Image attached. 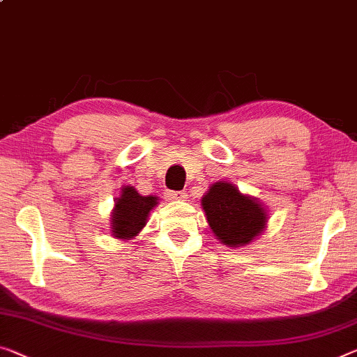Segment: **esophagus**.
<instances>
[{
  "mask_svg": "<svg viewBox=\"0 0 357 357\" xmlns=\"http://www.w3.org/2000/svg\"><path fill=\"white\" fill-rule=\"evenodd\" d=\"M166 197L169 201H186L188 195H186V191H167Z\"/></svg>",
  "mask_w": 357,
  "mask_h": 357,
  "instance_id": "obj_1",
  "label": "esophagus"
}]
</instances>
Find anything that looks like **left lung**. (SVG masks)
I'll use <instances>...</instances> for the list:
<instances>
[{"label": "left lung", "instance_id": "obj_1", "mask_svg": "<svg viewBox=\"0 0 357 357\" xmlns=\"http://www.w3.org/2000/svg\"><path fill=\"white\" fill-rule=\"evenodd\" d=\"M202 209L212 231L229 248L249 244L266 223L265 209L231 183H213L202 197Z\"/></svg>", "mask_w": 357, "mask_h": 357}]
</instances>
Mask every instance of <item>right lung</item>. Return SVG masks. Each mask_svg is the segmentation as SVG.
Returning a JSON list of instances; mask_svg holds the SVG:
<instances>
[{
	"mask_svg": "<svg viewBox=\"0 0 357 357\" xmlns=\"http://www.w3.org/2000/svg\"><path fill=\"white\" fill-rule=\"evenodd\" d=\"M158 204L155 196H140L134 186H124L121 197L116 199L113 212L112 231L118 239H129L137 236L145 227L150 211Z\"/></svg>",
	"mask_w": 357,
	"mask_h": 357,
	"instance_id": "1",
	"label": "right lung"
}]
</instances>
